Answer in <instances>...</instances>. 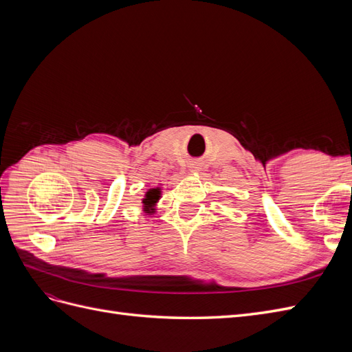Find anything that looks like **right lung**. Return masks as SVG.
Instances as JSON below:
<instances>
[{"label": "right lung", "instance_id": "add662e5", "mask_svg": "<svg viewBox=\"0 0 352 352\" xmlns=\"http://www.w3.org/2000/svg\"><path fill=\"white\" fill-rule=\"evenodd\" d=\"M162 198V188H151L145 192V197L142 198V210L146 212V214H154L155 212V206L158 199Z\"/></svg>", "mask_w": 352, "mask_h": 352}]
</instances>
